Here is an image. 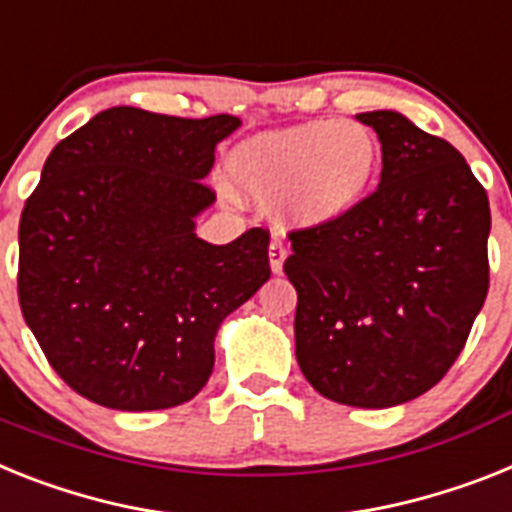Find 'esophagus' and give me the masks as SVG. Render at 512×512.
I'll list each match as a JSON object with an SVG mask.
<instances>
[{
  "instance_id": "1",
  "label": "esophagus",
  "mask_w": 512,
  "mask_h": 512,
  "mask_svg": "<svg viewBox=\"0 0 512 512\" xmlns=\"http://www.w3.org/2000/svg\"><path fill=\"white\" fill-rule=\"evenodd\" d=\"M268 260H270V270L273 273H281L283 270V260H286V247L278 236H273V242L268 247Z\"/></svg>"
}]
</instances>
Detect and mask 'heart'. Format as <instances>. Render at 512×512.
<instances>
[{"instance_id":"b5f03b06","label":"heart","mask_w":512,"mask_h":512,"mask_svg":"<svg viewBox=\"0 0 512 512\" xmlns=\"http://www.w3.org/2000/svg\"><path fill=\"white\" fill-rule=\"evenodd\" d=\"M377 166L380 148L364 124L307 122L234 148L229 179L247 200L281 203L294 229H325L364 203Z\"/></svg>"}]
</instances>
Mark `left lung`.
I'll list each match as a JSON object with an SVG mask.
<instances>
[{"instance_id": "1", "label": "left lung", "mask_w": 512, "mask_h": 512, "mask_svg": "<svg viewBox=\"0 0 512 512\" xmlns=\"http://www.w3.org/2000/svg\"><path fill=\"white\" fill-rule=\"evenodd\" d=\"M377 132V190L336 226L291 231L296 362L309 385L356 409L414 401L466 346L489 289V200L466 158L398 111Z\"/></svg>"}]
</instances>
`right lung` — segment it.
<instances>
[{
    "label": "right lung",
    "mask_w": 512,
    "mask_h": 512,
    "mask_svg": "<svg viewBox=\"0 0 512 512\" xmlns=\"http://www.w3.org/2000/svg\"><path fill=\"white\" fill-rule=\"evenodd\" d=\"M114 106L51 150L20 216V309L59 377L117 411L192 401L221 322L270 278L263 229L208 244L205 176L239 127Z\"/></svg>",
    "instance_id": "1"
}]
</instances>
